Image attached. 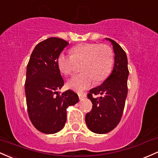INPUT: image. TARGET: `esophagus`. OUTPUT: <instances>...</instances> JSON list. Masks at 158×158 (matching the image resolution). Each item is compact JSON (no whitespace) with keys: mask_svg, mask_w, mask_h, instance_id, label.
<instances>
[{"mask_svg":"<svg viewBox=\"0 0 158 158\" xmlns=\"http://www.w3.org/2000/svg\"><path fill=\"white\" fill-rule=\"evenodd\" d=\"M78 95H79V98L80 100H82V99H84L86 97L85 94L84 93H81V92L78 93Z\"/></svg>","mask_w":158,"mask_h":158,"instance_id":"1","label":"esophagus"}]
</instances>
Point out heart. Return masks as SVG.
I'll return each mask as SVG.
<instances>
[{
    "mask_svg": "<svg viewBox=\"0 0 158 158\" xmlns=\"http://www.w3.org/2000/svg\"><path fill=\"white\" fill-rule=\"evenodd\" d=\"M71 55L61 53L57 60L60 72L70 75L73 70L75 60L82 61L81 70L67 82V85L76 91H82L91 85L94 81L102 82L110 73L113 65V52L107 45L85 43L71 49Z\"/></svg>",
    "mask_w": 158,
    "mask_h": 158,
    "instance_id": "obj_1",
    "label": "heart"
}]
</instances>
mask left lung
<instances>
[{"mask_svg":"<svg viewBox=\"0 0 158 158\" xmlns=\"http://www.w3.org/2000/svg\"><path fill=\"white\" fill-rule=\"evenodd\" d=\"M111 42L115 53L113 70L100 85L89 91L88 98L92 102V110L86 114L85 123L92 132L103 134L110 132L118 124L127 95L129 71L125 52L115 41ZM101 95L95 98L94 95Z\"/></svg>","mask_w":158,"mask_h":158,"instance_id":"1","label":"left lung"}]
</instances>
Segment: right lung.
<instances>
[{"mask_svg":"<svg viewBox=\"0 0 158 158\" xmlns=\"http://www.w3.org/2000/svg\"><path fill=\"white\" fill-rule=\"evenodd\" d=\"M68 44L58 37L45 40L35 46L27 66L25 89L28 115L33 125L46 134L63 129L67 109L79 102L72 90L57 91L64 84L57 60Z\"/></svg>","mask_w":158,"mask_h":158,"instance_id":"1","label":"right lung"}]
</instances>
